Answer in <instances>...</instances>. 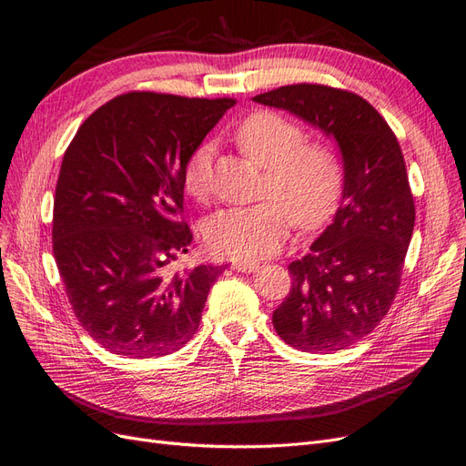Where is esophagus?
Masks as SVG:
<instances>
[{"mask_svg": "<svg viewBox=\"0 0 466 466\" xmlns=\"http://www.w3.org/2000/svg\"><path fill=\"white\" fill-rule=\"evenodd\" d=\"M232 268L236 269V271H240V273H254V271H258L259 269V263L258 261H234L232 263Z\"/></svg>", "mask_w": 466, "mask_h": 466, "instance_id": "esophagus-1", "label": "esophagus"}]
</instances>
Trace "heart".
Wrapping results in <instances>:
<instances>
[{
	"mask_svg": "<svg viewBox=\"0 0 466 466\" xmlns=\"http://www.w3.org/2000/svg\"><path fill=\"white\" fill-rule=\"evenodd\" d=\"M240 150L265 167L263 198L256 205L218 210L205 226L207 246L218 256L254 259L283 246L292 222L310 228L336 208L343 185L341 164L324 142L304 140L302 128L273 111H256L236 127ZM183 187L205 201L212 179V144L185 159Z\"/></svg>",
	"mask_w": 466,
	"mask_h": 466,
	"instance_id": "b5f03b06",
	"label": "heart"
}]
</instances>
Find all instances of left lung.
<instances>
[{"instance_id":"obj_1","label":"left lung","mask_w":466,"mask_h":466,"mask_svg":"<svg viewBox=\"0 0 466 466\" xmlns=\"http://www.w3.org/2000/svg\"><path fill=\"white\" fill-rule=\"evenodd\" d=\"M334 137L343 195L334 222L292 261V287L273 312L279 338L300 351H338L387 316L400 287L416 207L392 128L357 93L295 84L256 96Z\"/></svg>"}]
</instances>
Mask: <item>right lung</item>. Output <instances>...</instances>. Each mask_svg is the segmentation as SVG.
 I'll list each match as a JSON object with an SVG mask.
<instances>
[{"mask_svg": "<svg viewBox=\"0 0 466 466\" xmlns=\"http://www.w3.org/2000/svg\"><path fill=\"white\" fill-rule=\"evenodd\" d=\"M236 99L130 91L77 128L64 154L52 251L77 322L132 359L181 350L222 268L171 271L193 234L183 166Z\"/></svg>", "mask_w": 466, "mask_h": 466, "instance_id": "add662e5", "label": "right lung"}]
</instances>
